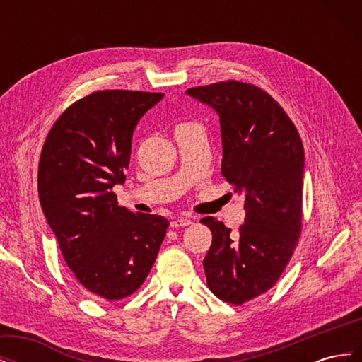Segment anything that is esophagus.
<instances>
[{
    "label": "esophagus",
    "mask_w": 362,
    "mask_h": 362,
    "mask_svg": "<svg viewBox=\"0 0 362 362\" xmlns=\"http://www.w3.org/2000/svg\"><path fill=\"white\" fill-rule=\"evenodd\" d=\"M189 225H192V221H189V218H185V217L173 218V221L170 222L172 228H184V226H189Z\"/></svg>",
    "instance_id": "obj_1"
}]
</instances>
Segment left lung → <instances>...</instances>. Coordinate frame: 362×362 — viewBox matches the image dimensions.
Returning <instances> with one entry per match:
<instances>
[{"mask_svg":"<svg viewBox=\"0 0 362 362\" xmlns=\"http://www.w3.org/2000/svg\"><path fill=\"white\" fill-rule=\"evenodd\" d=\"M187 93L221 117L222 175L245 196L238 234L208 216L213 242L204 258L208 288L233 305L264 294L287 267L302 231L303 145L273 98L235 80L192 87Z\"/></svg>","mask_w":362,"mask_h":362,"instance_id":"left-lung-1","label":"left lung"}]
</instances>
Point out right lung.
I'll list each match as a JSON object with an SVG mask.
<instances>
[{
	"instance_id": "add662e5",
	"label": "right lung",
	"mask_w": 362,
	"mask_h": 362,
	"mask_svg": "<svg viewBox=\"0 0 362 362\" xmlns=\"http://www.w3.org/2000/svg\"><path fill=\"white\" fill-rule=\"evenodd\" d=\"M163 96L92 92L60 115L43 144V214L74 276L95 298L120 300L137 291L166 235V217L129 211L113 192L125 181L139 119Z\"/></svg>"
}]
</instances>
